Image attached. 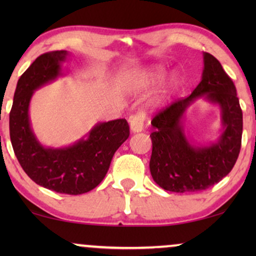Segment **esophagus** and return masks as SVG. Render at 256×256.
Listing matches in <instances>:
<instances>
[{
	"mask_svg": "<svg viewBox=\"0 0 256 256\" xmlns=\"http://www.w3.org/2000/svg\"><path fill=\"white\" fill-rule=\"evenodd\" d=\"M144 124V114L138 113L130 118V130L132 132H140L143 130Z\"/></svg>",
	"mask_w": 256,
	"mask_h": 256,
	"instance_id": "obj_1",
	"label": "esophagus"
}]
</instances>
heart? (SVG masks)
<instances>
[{
  "instance_id": "heart-1",
  "label": "heart",
  "mask_w": 256,
  "mask_h": 256,
  "mask_svg": "<svg viewBox=\"0 0 256 256\" xmlns=\"http://www.w3.org/2000/svg\"><path fill=\"white\" fill-rule=\"evenodd\" d=\"M164 76H166V71L163 68H152L144 73L130 76L128 82V88L132 92H142L160 82ZM178 85H180V80L177 76H172L169 82V87L171 90H174Z\"/></svg>"
}]
</instances>
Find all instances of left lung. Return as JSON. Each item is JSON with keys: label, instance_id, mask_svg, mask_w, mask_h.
<instances>
[{"label": "left lung", "instance_id": "left-lung-1", "mask_svg": "<svg viewBox=\"0 0 256 256\" xmlns=\"http://www.w3.org/2000/svg\"><path fill=\"white\" fill-rule=\"evenodd\" d=\"M202 57V80L191 96L174 101L152 121L150 172L166 191L184 194L213 186L230 172L240 152L242 110L236 88L218 59L208 52ZM199 97L218 104L222 114V134L208 146L194 144L182 126L184 112Z\"/></svg>", "mask_w": 256, "mask_h": 256}]
</instances>
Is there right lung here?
Here are the masks:
<instances>
[{
	"mask_svg": "<svg viewBox=\"0 0 256 256\" xmlns=\"http://www.w3.org/2000/svg\"><path fill=\"white\" fill-rule=\"evenodd\" d=\"M68 51L40 54L20 76L9 115L10 140L20 166L34 183L59 194H82L106 176L114 154L129 136L124 118L100 122L64 148L44 146L31 128L29 106L34 90L64 74Z\"/></svg>",
	"mask_w": 256,
	"mask_h": 256,
	"instance_id": "1",
	"label": "right lung"
}]
</instances>
